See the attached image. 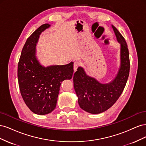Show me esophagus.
I'll return each instance as SVG.
<instances>
[{
  "instance_id": "34e87169",
  "label": "esophagus",
  "mask_w": 146,
  "mask_h": 146,
  "mask_svg": "<svg viewBox=\"0 0 146 146\" xmlns=\"http://www.w3.org/2000/svg\"><path fill=\"white\" fill-rule=\"evenodd\" d=\"M80 62H79V61H74V71H76L78 67L79 66H80Z\"/></svg>"
}]
</instances>
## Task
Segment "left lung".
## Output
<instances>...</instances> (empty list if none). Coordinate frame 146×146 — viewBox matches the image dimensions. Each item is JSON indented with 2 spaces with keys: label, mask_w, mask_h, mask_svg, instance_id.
Instances as JSON below:
<instances>
[{
  "label": "left lung",
  "mask_w": 146,
  "mask_h": 146,
  "mask_svg": "<svg viewBox=\"0 0 146 146\" xmlns=\"http://www.w3.org/2000/svg\"><path fill=\"white\" fill-rule=\"evenodd\" d=\"M120 44V66L115 77L109 83H102L87 75L79 66L73 77L74 87L80 107L91 114L105 111L116 102L124 89L129 76L130 60L127 44L117 29L111 25Z\"/></svg>",
  "instance_id": "8db88e82"
}]
</instances>
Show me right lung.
Instances as JSON below:
<instances>
[{"instance_id":"right-lung-1","label":"right lung","mask_w":146,"mask_h":146,"mask_svg":"<svg viewBox=\"0 0 146 146\" xmlns=\"http://www.w3.org/2000/svg\"><path fill=\"white\" fill-rule=\"evenodd\" d=\"M50 25H41L27 39L21 52L17 78L22 97L29 108L38 115L51 113L56 105L60 87L70 80L74 63L65 65H42L36 56V45L40 35Z\"/></svg>"}]
</instances>
